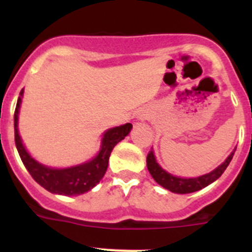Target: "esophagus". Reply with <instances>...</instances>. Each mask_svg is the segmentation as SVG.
<instances>
[{
	"instance_id": "1",
	"label": "esophagus",
	"mask_w": 252,
	"mask_h": 252,
	"mask_svg": "<svg viewBox=\"0 0 252 252\" xmlns=\"http://www.w3.org/2000/svg\"><path fill=\"white\" fill-rule=\"evenodd\" d=\"M149 117H150V112H149L148 110H141L137 113V119H139L140 121H145Z\"/></svg>"
}]
</instances>
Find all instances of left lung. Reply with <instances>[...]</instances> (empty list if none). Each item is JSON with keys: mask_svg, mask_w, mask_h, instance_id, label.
Returning <instances> with one entry per match:
<instances>
[{"mask_svg": "<svg viewBox=\"0 0 252 252\" xmlns=\"http://www.w3.org/2000/svg\"><path fill=\"white\" fill-rule=\"evenodd\" d=\"M236 148L233 149L232 153L226 158V160L222 162L221 165H218L217 168L213 169L209 173H207V174L199 175V177L195 178H182L170 174L165 169H162L161 165L157 161V158H155V154H154L153 149H151L148 158H146V165H148V170L151 174V177L154 178V180L159 186L168 189L170 192L177 193V194H187V193H193L197 192V190H201L202 188H206L207 186L216 182L218 178L223 174V171L226 170V168L228 166L231 160H232Z\"/></svg>", "mask_w": 252, "mask_h": 252, "instance_id": "left-lung-1", "label": "left lung"}]
</instances>
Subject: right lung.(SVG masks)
I'll list each match as a JSON object with an SVG mask.
<instances>
[{"label": "right lung", "mask_w": 252, "mask_h": 252, "mask_svg": "<svg viewBox=\"0 0 252 252\" xmlns=\"http://www.w3.org/2000/svg\"><path fill=\"white\" fill-rule=\"evenodd\" d=\"M22 97H24V88L20 92L16 110L13 115L15 144L20 158L31 177L34 178L37 184L53 194L70 197V195H79L90 192L91 189L94 188L101 182L108 166V159L113 148L130 133L132 125L125 124L104 131L98 153L92 159L68 168H53V166L44 165L31 157L22 142L19 133V115Z\"/></svg>", "instance_id": "right-lung-1"}]
</instances>
